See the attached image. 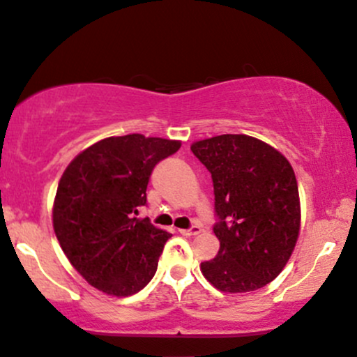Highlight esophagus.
Listing matches in <instances>:
<instances>
[{"label":"esophagus","mask_w":357,"mask_h":357,"mask_svg":"<svg viewBox=\"0 0 357 357\" xmlns=\"http://www.w3.org/2000/svg\"><path fill=\"white\" fill-rule=\"evenodd\" d=\"M178 231H179V234H183V236H196L201 233V227L191 226V227H188V229H178Z\"/></svg>","instance_id":"esophagus-1"}]
</instances>
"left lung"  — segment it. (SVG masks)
Masks as SVG:
<instances>
[{"label":"left lung","mask_w":357,"mask_h":357,"mask_svg":"<svg viewBox=\"0 0 357 357\" xmlns=\"http://www.w3.org/2000/svg\"><path fill=\"white\" fill-rule=\"evenodd\" d=\"M211 173L214 259L201 271L225 293H248L271 282L296 246L301 222L298 181L289 161L263 141L221 135L191 146Z\"/></svg>","instance_id":"obj_1"}]
</instances>
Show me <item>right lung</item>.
I'll use <instances>...</instances> for the list:
<instances>
[{"label": "right lung", "mask_w": 357, "mask_h": 357, "mask_svg": "<svg viewBox=\"0 0 357 357\" xmlns=\"http://www.w3.org/2000/svg\"><path fill=\"white\" fill-rule=\"evenodd\" d=\"M179 148L162 137H106L78 154L59 179L56 238L76 271L102 293L131 296L156 273L171 234L137 214L154 166Z\"/></svg>", "instance_id": "right-lung-1"}]
</instances>
